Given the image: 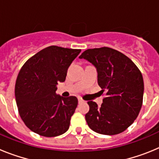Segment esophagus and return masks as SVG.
<instances>
[{
  "mask_svg": "<svg viewBox=\"0 0 159 159\" xmlns=\"http://www.w3.org/2000/svg\"><path fill=\"white\" fill-rule=\"evenodd\" d=\"M78 101H79V102H80H80H84V101L83 100V99H81V98H78Z\"/></svg>",
  "mask_w": 159,
  "mask_h": 159,
  "instance_id": "1",
  "label": "esophagus"
}]
</instances>
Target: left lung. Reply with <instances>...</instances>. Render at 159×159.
I'll use <instances>...</instances> for the list:
<instances>
[{
	"label": "left lung",
	"instance_id": "obj_1",
	"mask_svg": "<svg viewBox=\"0 0 159 159\" xmlns=\"http://www.w3.org/2000/svg\"><path fill=\"white\" fill-rule=\"evenodd\" d=\"M80 59L88 60L98 73V84L106 97L100 107L88 101L85 119L99 134L114 135L134 123L143 104L144 83L142 73L130 59L107 47L88 49Z\"/></svg>",
	"mask_w": 159,
	"mask_h": 159
}]
</instances>
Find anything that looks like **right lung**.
Segmentation results:
<instances>
[{"instance_id": "right-lung-1", "label": "right lung", "mask_w": 159, "mask_h": 159, "mask_svg": "<svg viewBox=\"0 0 159 159\" xmlns=\"http://www.w3.org/2000/svg\"><path fill=\"white\" fill-rule=\"evenodd\" d=\"M80 49L49 46L24 64L15 85L20 116L32 131L55 137L68 130L78 104L75 96L57 95V85L65 81L67 71Z\"/></svg>"}]
</instances>
